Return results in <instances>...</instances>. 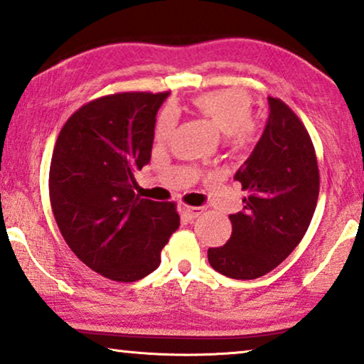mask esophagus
<instances>
[{"label": "esophagus", "mask_w": 364, "mask_h": 364, "mask_svg": "<svg viewBox=\"0 0 364 364\" xmlns=\"http://www.w3.org/2000/svg\"><path fill=\"white\" fill-rule=\"evenodd\" d=\"M180 213L183 214L184 218L186 219H194V218H198L199 216V208H194V206H188V204H184V203H181L180 204Z\"/></svg>", "instance_id": "esophagus-1"}]
</instances>
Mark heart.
<instances>
[{
    "label": "heart",
    "instance_id": "heart-1",
    "mask_svg": "<svg viewBox=\"0 0 364 364\" xmlns=\"http://www.w3.org/2000/svg\"><path fill=\"white\" fill-rule=\"evenodd\" d=\"M193 105L218 132L226 136V145L232 150H245L255 138L254 100L242 89H219L199 94ZM176 115L165 109L156 120V140L165 141L175 130Z\"/></svg>",
    "mask_w": 364,
    "mask_h": 364
}]
</instances>
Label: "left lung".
Segmentation results:
<instances>
[{"label":"left lung","mask_w":364,"mask_h":364,"mask_svg":"<svg viewBox=\"0 0 364 364\" xmlns=\"http://www.w3.org/2000/svg\"><path fill=\"white\" fill-rule=\"evenodd\" d=\"M267 125L235 180L242 184L244 209L229 216L232 234L208 260L226 277H262L289 257L314 218L320 171L314 143L295 112L269 97Z\"/></svg>","instance_id":"obj_1"}]
</instances>
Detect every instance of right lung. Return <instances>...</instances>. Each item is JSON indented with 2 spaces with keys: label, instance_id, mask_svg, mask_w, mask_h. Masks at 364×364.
<instances>
[{
  "label": "right lung",
  "instance_id": "obj_1",
  "mask_svg": "<svg viewBox=\"0 0 364 364\" xmlns=\"http://www.w3.org/2000/svg\"><path fill=\"white\" fill-rule=\"evenodd\" d=\"M170 92H119L87 102L55 140L49 198L70 250L115 282H135L161 262L180 228L176 203L135 194L150 161L156 112Z\"/></svg>",
  "mask_w": 364,
  "mask_h": 364
}]
</instances>
